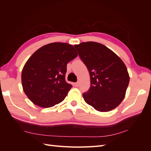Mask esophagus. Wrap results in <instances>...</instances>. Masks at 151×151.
I'll use <instances>...</instances> for the list:
<instances>
[{"instance_id":"34e87169","label":"esophagus","mask_w":151,"mask_h":151,"mask_svg":"<svg viewBox=\"0 0 151 151\" xmlns=\"http://www.w3.org/2000/svg\"><path fill=\"white\" fill-rule=\"evenodd\" d=\"M75 86L76 87H79V83H75Z\"/></svg>"}]
</instances>
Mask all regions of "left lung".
Masks as SVG:
<instances>
[{
	"label": "left lung",
	"instance_id": "8db88e82",
	"mask_svg": "<svg viewBox=\"0 0 151 151\" xmlns=\"http://www.w3.org/2000/svg\"><path fill=\"white\" fill-rule=\"evenodd\" d=\"M74 47L90 75V88L83 94L86 103L101 112L116 108L124 99L130 81L125 63L101 43L83 42Z\"/></svg>",
	"mask_w": 151,
	"mask_h": 151
}]
</instances>
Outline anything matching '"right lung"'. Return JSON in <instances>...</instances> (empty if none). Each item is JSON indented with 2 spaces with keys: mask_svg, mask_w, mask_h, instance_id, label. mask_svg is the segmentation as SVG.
<instances>
[{
  "mask_svg": "<svg viewBox=\"0 0 151 151\" xmlns=\"http://www.w3.org/2000/svg\"><path fill=\"white\" fill-rule=\"evenodd\" d=\"M72 45L52 43L32 55L22 68L24 93L35 104L50 108L65 99L72 85L65 81L67 64L77 56Z\"/></svg>",
  "mask_w": 151,
  "mask_h": 151,
  "instance_id": "1",
  "label": "right lung"
}]
</instances>
